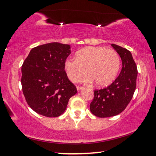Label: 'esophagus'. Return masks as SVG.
<instances>
[{"mask_svg":"<svg viewBox=\"0 0 156 156\" xmlns=\"http://www.w3.org/2000/svg\"><path fill=\"white\" fill-rule=\"evenodd\" d=\"M83 86H76V89H77V90H80L81 89H83Z\"/></svg>","mask_w":156,"mask_h":156,"instance_id":"34e87169","label":"esophagus"}]
</instances>
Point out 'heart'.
Here are the masks:
<instances>
[{"mask_svg":"<svg viewBox=\"0 0 156 156\" xmlns=\"http://www.w3.org/2000/svg\"><path fill=\"white\" fill-rule=\"evenodd\" d=\"M121 66V58L114 49L102 47H88L76 52V58L68 59L65 70L70 80L80 82L87 75L88 81L100 87L108 86L116 79Z\"/></svg>","mask_w":156,"mask_h":156,"instance_id":"b5f03b06","label":"heart"}]
</instances>
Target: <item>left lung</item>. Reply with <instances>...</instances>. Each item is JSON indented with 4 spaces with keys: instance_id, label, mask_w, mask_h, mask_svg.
Here are the masks:
<instances>
[{
    "instance_id": "8db88e82",
    "label": "left lung",
    "mask_w": 156,
    "mask_h": 156,
    "mask_svg": "<svg viewBox=\"0 0 156 156\" xmlns=\"http://www.w3.org/2000/svg\"><path fill=\"white\" fill-rule=\"evenodd\" d=\"M122 61L119 75L106 88L94 90V98L90 104L93 114L100 118L114 116L121 113L132 100L136 88L137 68L130 51L112 44Z\"/></svg>"
}]
</instances>
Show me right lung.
Segmentation results:
<instances>
[{
  "mask_svg": "<svg viewBox=\"0 0 156 156\" xmlns=\"http://www.w3.org/2000/svg\"><path fill=\"white\" fill-rule=\"evenodd\" d=\"M69 44L51 42L30 50L21 66V86L28 105L36 113L57 117L66 111L76 86L65 71Z\"/></svg>",
  "mask_w": 156,
  "mask_h": 156,
  "instance_id": "add662e5",
  "label": "right lung"
}]
</instances>
